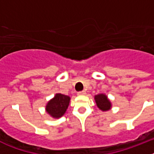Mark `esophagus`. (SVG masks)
<instances>
[{"label": "esophagus", "instance_id": "1", "mask_svg": "<svg viewBox=\"0 0 154 154\" xmlns=\"http://www.w3.org/2000/svg\"><path fill=\"white\" fill-rule=\"evenodd\" d=\"M85 91L77 92V95H85Z\"/></svg>", "mask_w": 154, "mask_h": 154}]
</instances>
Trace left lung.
Masks as SVG:
<instances>
[{
	"label": "left lung",
	"mask_w": 154,
	"mask_h": 154,
	"mask_svg": "<svg viewBox=\"0 0 154 154\" xmlns=\"http://www.w3.org/2000/svg\"><path fill=\"white\" fill-rule=\"evenodd\" d=\"M94 98H95V101H96L97 107L102 111L109 110L111 108V103L105 94H98V95L95 96Z\"/></svg>",
	"instance_id": "left-lung-1"
}]
</instances>
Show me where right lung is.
<instances>
[{"label": "right lung", "instance_id": "add662e5", "mask_svg": "<svg viewBox=\"0 0 154 154\" xmlns=\"http://www.w3.org/2000/svg\"><path fill=\"white\" fill-rule=\"evenodd\" d=\"M70 97L61 94H57L46 105V111L53 117L59 118L64 115L69 104Z\"/></svg>", "mask_w": 154, "mask_h": 154}]
</instances>
